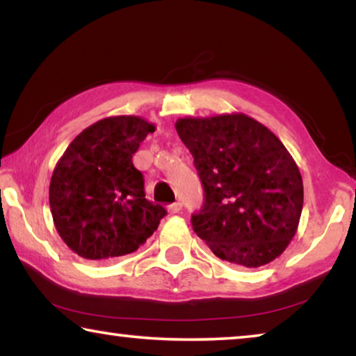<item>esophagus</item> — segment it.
Instances as JSON below:
<instances>
[{
  "label": "esophagus",
  "mask_w": 356,
  "mask_h": 356,
  "mask_svg": "<svg viewBox=\"0 0 356 356\" xmlns=\"http://www.w3.org/2000/svg\"><path fill=\"white\" fill-rule=\"evenodd\" d=\"M182 210V202H174L170 206V212L171 213H179Z\"/></svg>",
  "instance_id": "1"
}]
</instances>
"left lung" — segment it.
Here are the masks:
<instances>
[{"label":"left lung","instance_id":"left-lung-1","mask_svg":"<svg viewBox=\"0 0 356 356\" xmlns=\"http://www.w3.org/2000/svg\"><path fill=\"white\" fill-rule=\"evenodd\" d=\"M176 130L206 193L201 212L191 216L197 237L240 267L280 257L303 209V179L280 138L243 113L180 118Z\"/></svg>","mask_w":356,"mask_h":356}]
</instances>
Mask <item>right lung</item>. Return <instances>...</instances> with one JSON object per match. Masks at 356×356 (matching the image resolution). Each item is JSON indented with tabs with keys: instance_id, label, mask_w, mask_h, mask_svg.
<instances>
[{
	"instance_id": "right-lung-1",
	"label": "right lung",
	"mask_w": 356,
	"mask_h": 356,
	"mask_svg": "<svg viewBox=\"0 0 356 356\" xmlns=\"http://www.w3.org/2000/svg\"><path fill=\"white\" fill-rule=\"evenodd\" d=\"M155 125L140 116H110L69 144L53 170L50 210L69 248L91 261L135 252L166 215L144 195L134 154Z\"/></svg>"
}]
</instances>
